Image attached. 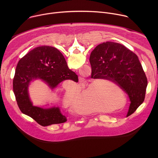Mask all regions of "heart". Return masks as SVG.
I'll return each instance as SVG.
<instances>
[{
  "mask_svg": "<svg viewBox=\"0 0 158 158\" xmlns=\"http://www.w3.org/2000/svg\"><path fill=\"white\" fill-rule=\"evenodd\" d=\"M111 84H107L100 90L98 80L92 81L85 87L81 89L74 87L67 89L64 97L65 104L80 114H91L100 109L101 102L109 107L117 102L118 96L112 93H106V88H110Z\"/></svg>",
  "mask_w": 158,
  "mask_h": 158,
  "instance_id": "heart-1",
  "label": "heart"
}]
</instances>
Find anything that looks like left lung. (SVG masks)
<instances>
[{"label":"left lung","instance_id":"8db88e82","mask_svg":"<svg viewBox=\"0 0 158 158\" xmlns=\"http://www.w3.org/2000/svg\"><path fill=\"white\" fill-rule=\"evenodd\" d=\"M94 78L114 82L129 98L127 116L131 115L143 102L148 80L138 57L123 45L103 42L90 56Z\"/></svg>","mask_w":158,"mask_h":158}]
</instances>
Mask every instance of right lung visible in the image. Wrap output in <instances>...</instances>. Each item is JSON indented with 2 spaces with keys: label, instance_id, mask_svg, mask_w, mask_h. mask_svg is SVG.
<instances>
[{
  "label": "right lung",
  "instance_id": "1",
  "mask_svg": "<svg viewBox=\"0 0 158 158\" xmlns=\"http://www.w3.org/2000/svg\"><path fill=\"white\" fill-rule=\"evenodd\" d=\"M39 79L52 89L61 82L70 79L78 82V76L69 69L62 53L56 48L43 46L35 48L19 61L13 80V91L17 105L22 113L42 126L67 121L59 108L44 109L32 105L28 86L33 79Z\"/></svg>",
  "mask_w": 158,
  "mask_h": 158
}]
</instances>
